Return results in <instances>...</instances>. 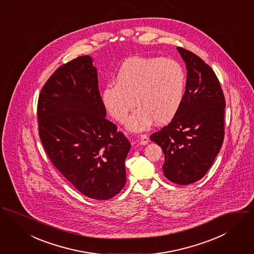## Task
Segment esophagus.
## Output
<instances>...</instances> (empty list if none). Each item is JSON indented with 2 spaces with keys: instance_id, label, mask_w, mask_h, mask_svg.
Returning <instances> with one entry per match:
<instances>
[{
  "instance_id": "obj_1",
  "label": "esophagus",
  "mask_w": 254,
  "mask_h": 254,
  "mask_svg": "<svg viewBox=\"0 0 254 254\" xmlns=\"http://www.w3.org/2000/svg\"><path fill=\"white\" fill-rule=\"evenodd\" d=\"M149 142H150V139H149V137L146 134H142L141 135L140 138H139V144L140 145H146Z\"/></svg>"
}]
</instances>
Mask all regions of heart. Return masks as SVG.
Masks as SVG:
<instances>
[{
	"label": "heart",
	"mask_w": 254,
	"mask_h": 254,
	"mask_svg": "<svg viewBox=\"0 0 254 254\" xmlns=\"http://www.w3.org/2000/svg\"><path fill=\"white\" fill-rule=\"evenodd\" d=\"M115 84L102 89L103 106L115 120L123 122L135 103L138 107L128 118L127 128L142 131L154 121L157 125L168 124L178 113L186 93L187 75L175 60L135 57L121 65Z\"/></svg>",
	"instance_id": "obj_1"
}]
</instances>
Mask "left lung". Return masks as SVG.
<instances>
[{
  "label": "left lung",
  "instance_id": "obj_1",
  "mask_svg": "<svg viewBox=\"0 0 254 254\" xmlns=\"http://www.w3.org/2000/svg\"><path fill=\"white\" fill-rule=\"evenodd\" d=\"M177 51L187 69L185 97L169 125L150 139L165 154V176L188 185L205 175L221 149L225 99L212 69L195 54L182 48Z\"/></svg>",
  "mask_w": 254,
  "mask_h": 254
}]
</instances>
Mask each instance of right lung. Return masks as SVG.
Instances as JSON below:
<instances>
[{
	"label": "right lung",
	"mask_w": 254,
	"mask_h": 254,
	"mask_svg": "<svg viewBox=\"0 0 254 254\" xmlns=\"http://www.w3.org/2000/svg\"><path fill=\"white\" fill-rule=\"evenodd\" d=\"M89 56L62 65L43 86L39 134L52 163L86 197L109 199L126 184L130 143L106 119Z\"/></svg>",
	"instance_id": "obj_1"
}]
</instances>
